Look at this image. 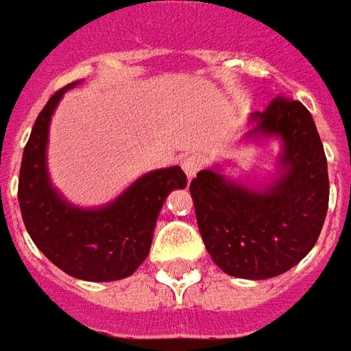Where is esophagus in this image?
<instances>
[{"instance_id": "34e87169", "label": "esophagus", "mask_w": 351, "mask_h": 351, "mask_svg": "<svg viewBox=\"0 0 351 351\" xmlns=\"http://www.w3.org/2000/svg\"><path fill=\"white\" fill-rule=\"evenodd\" d=\"M203 167V158L197 156V154H192V156H186L182 159V169L186 176H188V180H192L193 176L199 173V169Z\"/></svg>"}]
</instances>
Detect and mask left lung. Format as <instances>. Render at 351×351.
<instances>
[{"label":"left lung","instance_id":"left-lung-1","mask_svg":"<svg viewBox=\"0 0 351 351\" xmlns=\"http://www.w3.org/2000/svg\"><path fill=\"white\" fill-rule=\"evenodd\" d=\"M249 141L278 138L276 175L247 184L203 169L190 184L197 226L210 258L228 276L269 279L302 261L319 237L329 207L327 158L312 114L276 99L249 116Z\"/></svg>","mask_w":351,"mask_h":351}]
</instances>
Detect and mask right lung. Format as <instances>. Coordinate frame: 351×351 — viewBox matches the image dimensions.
Masks as SVG:
<instances>
[{
  "label": "right lung",
  "instance_id": "obj_1",
  "mask_svg": "<svg viewBox=\"0 0 351 351\" xmlns=\"http://www.w3.org/2000/svg\"><path fill=\"white\" fill-rule=\"evenodd\" d=\"M49 99L24 148L19 205L32 241L55 266L83 281L129 278L150 252L159 210L176 188H186L178 165L150 171L102 207H77L56 190L47 169L49 125L60 99Z\"/></svg>",
  "mask_w": 351,
  "mask_h": 351
}]
</instances>
